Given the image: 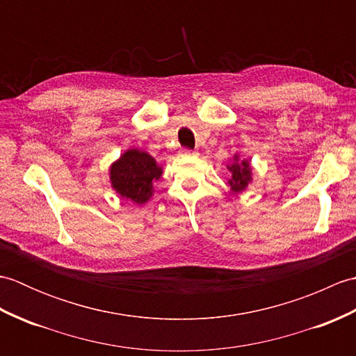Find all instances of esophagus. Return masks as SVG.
<instances>
[{
	"label": "esophagus",
	"mask_w": 356,
	"mask_h": 356,
	"mask_svg": "<svg viewBox=\"0 0 356 356\" xmlns=\"http://www.w3.org/2000/svg\"><path fill=\"white\" fill-rule=\"evenodd\" d=\"M182 156H185V157H195L197 156L199 153L197 151H194V149H188V148H185V149H182V153H180Z\"/></svg>",
	"instance_id": "34e87169"
}]
</instances>
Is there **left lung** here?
Masks as SVG:
<instances>
[{
	"instance_id": "8db88e82",
	"label": "left lung",
	"mask_w": 356,
	"mask_h": 356,
	"mask_svg": "<svg viewBox=\"0 0 356 356\" xmlns=\"http://www.w3.org/2000/svg\"><path fill=\"white\" fill-rule=\"evenodd\" d=\"M228 170L231 172V177L228 179L231 193H243L249 184H252L251 159H240V154H234L232 163L228 165Z\"/></svg>"
}]
</instances>
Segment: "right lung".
Masks as SVG:
<instances>
[{
  "instance_id": "1",
  "label": "right lung",
  "mask_w": 356,
  "mask_h": 356,
  "mask_svg": "<svg viewBox=\"0 0 356 356\" xmlns=\"http://www.w3.org/2000/svg\"><path fill=\"white\" fill-rule=\"evenodd\" d=\"M163 168L147 151L130 148L110 165L111 188L134 205H145L154 195L153 184L162 177Z\"/></svg>"
}]
</instances>
